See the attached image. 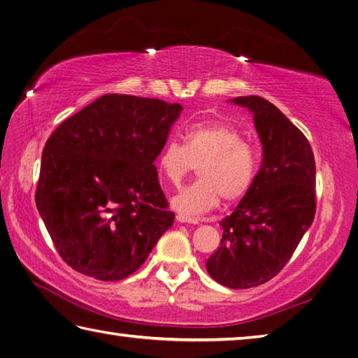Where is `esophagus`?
<instances>
[{
  "label": "esophagus",
  "mask_w": 358,
  "mask_h": 358,
  "mask_svg": "<svg viewBox=\"0 0 358 358\" xmlns=\"http://www.w3.org/2000/svg\"><path fill=\"white\" fill-rule=\"evenodd\" d=\"M177 221L178 222H189V224H198V220H194V218H189V217H185V215H177Z\"/></svg>",
  "instance_id": "1"
}]
</instances>
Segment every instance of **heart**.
Returning <instances> with one entry per match:
<instances>
[{
  "mask_svg": "<svg viewBox=\"0 0 358 358\" xmlns=\"http://www.w3.org/2000/svg\"><path fill=\"white\" fill-rule=\"evenodd\" d=\"M185 145L171 140L159 154L163 180L178 187L199 164V180L172 198L173 209L201 215L221 201L234 203L250 190L257 171L256 148L229 123L199 122L182 136Z\"/></svg>",
  "mask_w": 358,
  "mask_h": 358,
  "instance_id": "obj_1",
  "label": "heart"
}]
</instances>
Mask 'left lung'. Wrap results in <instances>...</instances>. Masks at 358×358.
Returning a JSON list of instances; mask_svg holds the SVG:
<instances>
[{"instance_id": "8db88e82", "label": "left lung", "mask_w": 358, "mask_h": 358, "mask_svg": "<svg viewBox=\"0 0 358 358\" xmlns=\"http://www.w3.org/2000/svg\"><path fill=\"white\" fill-rule=\"evenodd\" d=\"M231 102L253 113L262 164L250 190L224 218L221 247L206 262L218 284L252 288L285 267L315 213V163L310 141L271 102L243 96Z\"/></svg>"}]
</instances>
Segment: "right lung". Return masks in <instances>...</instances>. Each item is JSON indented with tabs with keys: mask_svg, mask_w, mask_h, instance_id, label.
<instances>
[{
	"mask_svg": "<svg viewBox=\"0 0 358 358\" xmlns=\"http://www.w3.org/2000/svg\"><path fill=\"white\" fill-rule=\"evenodd\" d=\"M181 110L160 99L105 94L48 137L36 207L73 270L105 282L128 278L172 226L154 162Z\"/></svg>",
	"mask_w": 358,
	"mask_h": 358,
	"instance_id": "1",
	"label": "right lung"
}]
</instances>
